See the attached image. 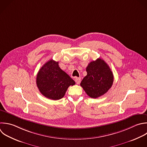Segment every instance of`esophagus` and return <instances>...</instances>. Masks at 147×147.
Segmentation results:
<instances>
[{"label":"esophagus","instance_id":"34e87169","mask_svg":"<svg viewBox=\"0 0 147 147\" xmlns=\"http://www.w3.org/2000/svg\"><path fill=\"white\" fill-rule=\"evenodd\" d=\"M75 82H76L78 84H80V83L81 79H80V78H76L75 79Z\"/></svg>","mask_w":147,"mask_h":147}]
</instances>
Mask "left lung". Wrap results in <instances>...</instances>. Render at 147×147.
I'll return each mask as SVG.
<instances>
[{
	"mask_svg": "<svg viewBox=\"0 0 147 147\" xmlns=\"http://www.w3.org/2000/svg\"><path fill=\"white\" fill-rule=\"evenodd\" d=\"M87 75L83 79L80 86L86 94L92 98H97L111 88L114 76L109 66L99 58L90 63L86 68Z\"/></svg>",
	"mask_w": 147,
	"mask_h": 147,
	"instance_id": "obj_1",
	"label": "left lung"
}]
</instances>
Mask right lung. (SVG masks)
<instances>
[{
	"mask_svg": "<svg viewBox=\"0 0 147 147\" xmlns=\"http://www.w3.org/2000/svg\"><path fill=\"white\" fill-rule=\"evenodd\" d=\"M36 83L40 92L47 98L59 100L64 97L68 88L75 81L59 66V62L50 60L39 70Z\"/></svg>",
	"mask_w": 147,
	"mask_h": 147,
	"instance_id": "1",
	"label": "right lung"
}]
</instances>
